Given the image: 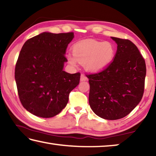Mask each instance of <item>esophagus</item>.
I'll return each mask as SVG.
<instances>
[{
	"instance_id": "1",
	"label": "esophagus",
	"mask_w": 156,
	"mask_h": 156,
	"mask_svg": "<svg viewBox=\"0 0 156 156\" xmlns=\"http://www.w3.org/2000/svg\"><path fill=\"white\" fill-rule=\"evenodd\" d=\"M87 80V78L84 74H81L80 76V81H85Z\"/></svg>"
}]
</instances>
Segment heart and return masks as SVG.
<instances>
[{
  "instance_id": "obj_1",
  "label": "heart",
  "mask_w": 156,
  "mask_h": 156,
  "mask_svg": "<svg viewBox=\"0 0 156 156\" xmlns=\"http://www.w3.org/2000/svg\"><path fill=\"white\" fill-rule=\"evenodd\" d=\"M73 54L67 59L72 65L77 67L78 62L85 65L89 72L98 73L109 66L115 56V47L110 42L84 41L74 44Z\"/></svg>"
}]
</instances>
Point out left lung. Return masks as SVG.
I'll list each match as a JSON object with an SVG mask.
<instances>
[{
    "label": "left lung",
    "instance_id": "1",
    "mask_svg": "<svg viewBox=\"0 0 156 156\" xmlns=\"http://www.w3.org/2000/svg\"><path fill=\"white\" fill-rule=\"evenodd\" d=\"M117 44L114 60L102 72L87 75L92 111L105 120L125 117L143 96L146 65L131 41L111 37Z\"/></svg>",
    "mask_w": 156,
    "mask_h": 156
}]
</instances>
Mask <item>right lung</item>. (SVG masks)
Masks as SVG:
<instances>
[{"instance_id":"1","label":"right lung","mask_w":156,"mask_h":156,"mask_svg":"<svg viewBox=\"0 0 156 156\" xmlns=\"http://www.w3.org/2000/svg\"><path fill=\"white\" fill-rule=\"evenodd\" d=\"M73 32H43L23 44L15 67V80L23 106L33 115L51 118L67 105L80 83V73L63 70L66 49Z\"/></svg>"}]
</instances>
